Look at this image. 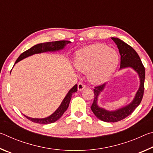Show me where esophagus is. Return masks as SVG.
I'll list each match as a JSON object with an SVG mask.
<instances>
[{"instance_id": "34e87169", "label": "esophagus", "mask_w": 153, "mask_h": 153, "mask_svg": "<svg viewBox=\"0 0 153 153\" xmlns=\"http://www.w3.org/2000/svg\"><path fill=\"white\" fill-rule=\"evenodd\" d=\"M85 88H86V85H84L83 83H79L78 85H77V90H79V91H81V90H84Z\"/></svg>"}]
</instances>
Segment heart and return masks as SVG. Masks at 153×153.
Here are the masks:
<instances>
[{
    "label": "heart",
    "instance_id": "b5f03b06",
    "mask_svg": "<svg viewBox=\"0 0 153 153\" xmlns=\"http://www.w3.org/2000/svg\"><path fill=\"white\" fill-rule=\"evenodd\" d=\"M119 63L117 51L102 44L86 46L77 52L74 64L82 72L88 71V77L95 84L107 82Z\"/></svg>",
    "mask_w": 153,
    "mask_h": 153
}]
</instances>
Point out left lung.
I'll list each match as a JSON object with an SVG mask.
<instances>
[{
	"label": "left lung",
	"mask_w": 153,
	"mask_h": 153,
	"mask_svg": "<svg viewBox=\"0 0 153 153\" xmlns=\"http://www.w3.org/2000/svg\"><path fill=\"white\" fill-rule=\"evenodd\" d=\"M117 45L121 55L120 69L131 67L138 73L140 78V87L135 95L132 102L126 107L119 108L115 111H107L100 108L97 105L98 97L100 92L104 90L105 84L94 87V101L91 106V110L96 117L105 122H117L128 117L134 112L136 108L140 104L144 90L145 69L141 59L138 53L134 49L117 38H111Z\"/></svg>",
	"instance_id": "obj_1"
}]
</instances>
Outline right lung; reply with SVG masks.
Wrapping results in <instances>:
<instances>
[{"mask_svg": "<svg viewBox=\"0 0 153 153\" xmlns=\"http://www.w3.org/2000/svg\"><path fill=\"white\" fill-rule=\"evenodd\" d=\"M70 41L68 40H60V41H55V42H45V43H41L36 45L35 46H32V48L28 49L26 51L22 53L20 56L18 57L17 61H15V63H17V62L20 61L22 59L30 56L34 54L41 53H44V52H48V51H57L59 50H62L63 49L65 46H66L67 44L70 43ZM77 91V85L76 84L75 86L69 90L67 93L65 97L64 98V99L62 101L61 105L59 106V108L56 109L55 112H54L51 115L48 116V117L46 118L42 119H38V118H32L27 116L24 115L25 117L28 120L32 121V122L40 123V124H48L55 122L56 121H57L59 118H60L62 115H63L67 108L69 107V102H70L71 96L74 92Z\"/></svg>", "mask_w": 153, "mask_h": 153, "instance_id": "add662e5", "label": "right lung"}]
</instances>
